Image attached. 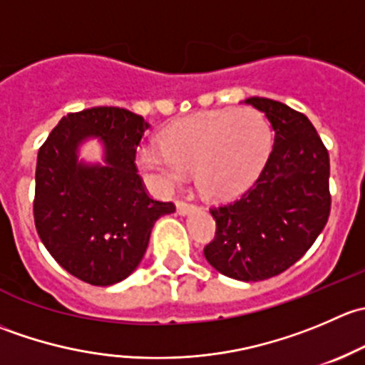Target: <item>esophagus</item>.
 I'll return each mask as SVG.
<instances>
[{
  "mask_svg": "<svg viewBox=\"0 0 365 365\" xmlns=\"http://www.w3.org/2000/svg\"><path fill=\"white\" fill-rule=\"evenodd\" d=\"M194 210H196V206L190 205V203H185V201H178V203H176V212L183 217L189 215V213H192Z\"/></svg>",
  "mask_w": 365,
  "mask_h": 365,
  "instance_id": "34e87169",
  "label": "esophagus"
}]
</instances>
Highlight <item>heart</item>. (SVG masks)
I'll return each instance as SVG.
<instances>
[{
  "label": "heart",
  "instance_id": "b5f03b06",
  "mask_svg": "<svg viewBox=\"0 0 365 365\" xmlns=\"http://www.w3.org/2000/svg\"><path fill=\"white\" fill-rule=\"evenodd\" d=\"M272 148V128L254 109H219L176 121L162 134V146L145 145L135 164L160 194L183 185L194 169L203 196L227 200L247 189Z\"/></svg>",
  "mask_w": 365,
  "mask_h": 365
}]
</instances>
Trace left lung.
Returning <instances> with one entry per match:
<instances>
[{"label":"left lung","mask_w":365,"mask_h":365,"mask_svg":"<svg viewBox=\"0 0 365 365\" xmlns=\"http://www.w3.org/2000/svg\"><path fill=\"white\" fill-rule=\"evenodd\" d=\"M275 132L259 178L235 203L212 208L205 257L231 279L256 282L288 270L309 251L330 213L329 152L305 114L263 97L244 101Z\"/></svg>","instance_id":"8db88e82"}]
</instances>
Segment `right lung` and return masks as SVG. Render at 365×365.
<instances>
[{
  "instance_id": "add662e5",
  "label": "right lung",
  "mask_w": 365,
  "mask_h": 365,
  "mask_svg": "<svg viewBox=\"0 0 365 365\" xmlns=\"http://www.w3.org/2000/svg\"><path fill=\"white\" fill-rule=\"evenodd\" d=\"M148 121L121 108L70 113L40 146L33 215L51 256L73 277L111 286L138 268L153 224L175 212L146 194L134 159ZM97 138L102 163H84L78 148Z\"/></svg>"
}]
</instances>
